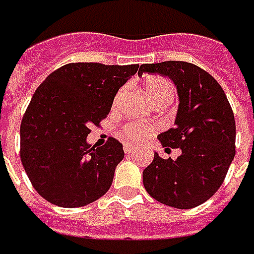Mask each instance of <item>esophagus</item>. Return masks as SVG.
I'll return each mask as SVG.
<instances>
[{"label":"esophagus","mask_w":254,"mask_h":254,"mask_svg":"<svg viewBox=\"0 0 254 254\" xmlns=\"http://www.w3.org/2000/svg\"><path fill=\"white\" fill-rule=\"evenodd\" d=\"M133 150H136V149H134L133 144H130V143H125V144H124V151H125L127 154L132 153Z\"/></svg>","instance_id":"obj_1"}]
</instances>
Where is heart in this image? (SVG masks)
Listing matches in <instances>:
<instances>
[{"label":"heart","mask_w":254,"mask_h":254,"mask_svg":"<svg viewBox=\"0 0 254 254\" xmlns=\"http://www.w3.org/2000/svg\"><path fill=\"white\" fill-rule=\"evenodd\" d=\"M146 91L150 96L153 101H156L158 98L163 97H174V86L171 84L170 80H167L165 77L161 76H149L146 79ZM122 91L118 93V96L115 98V101L120 100V96ZM154 132V127H150L147 124H140V122H134V124H129L122 129V134L124 137L130 139L134 141H143L146 140L151 133Z\"/></svg>","instance_id":"heart-1"}]
</instances>
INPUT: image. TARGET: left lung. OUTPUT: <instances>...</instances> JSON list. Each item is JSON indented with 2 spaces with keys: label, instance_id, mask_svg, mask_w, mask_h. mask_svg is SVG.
I'll list each match as a JSON object with an SVG mask.
<instances>
[{
  "label": "left lung",
  "instance_id": "1",
  "mask_svg": "<svg viewBox=\"0 0 254 254\" xmlns=\"http://www.w3.org/2000/svg\"><path fill=\"white\" fill-rule=\"evenodd\" d=\"M143 72L168 76L177 86L175 127L157 136L168 149H181L177 160H154L143 171V185L153 199L193 208L220 189L235 157V118L218 82L204 69L184 61L144 64Z\"/></svg>",
  "mask_w": 254,
  "mask_h": 254
}]
</instances>
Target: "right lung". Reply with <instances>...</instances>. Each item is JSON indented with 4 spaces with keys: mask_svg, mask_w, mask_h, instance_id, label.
Returning a JSON list of instances; mask_svg holds the SVG:
<instances>
[{
    "mask_svg": "<svg viewBox=\"0 0 254 254\" xmlns=\"http://www.w3.org/2000/svg\"><path fill=\"white\" fill-rule=\"evenodd\" d=\"M139 65L68 64L37 87L20 124V160L33 188L60 207H82L100 199L124 160L122 144L87 143L90 127L108 115L115 94Z\"/></svg>",
    "mask_w": 254,
    "mask_h": 254,
    "instance_id": "right-lung-1",
    "label": "right lung"
}]
</instances>
